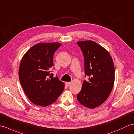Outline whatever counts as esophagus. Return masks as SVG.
<instances>
[{"label":"esophagus","mask_w":134,"mask_h":134,"mask_svg":"<svg viewBox=\"0 0 134 134\" xmlns=\"http://www.w3.org/2000/svg\"><path fill=\"white\" fill-rule=\"evenodd\" d=\"M71 83V82H65V85H66L67 86H69V85H70Z\"/></svg>","instance_id":"obj_1"}]
</instances>
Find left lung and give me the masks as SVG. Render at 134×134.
I'll return each instance as SVG.
<instances>
[{
  "mask_svg": "<svg viewBox=\"0 0 134 134\" xmlns=\"http://www.w3.org/2000/svg\"><path fill=\"white\" fill-rule=\"evenodd\" d=\"M83 52L85 80L76 97L87 108L93 109L102 104L109 97L114 85L115 67L112 57L104 48L91 40L76 42Z\"/></svg>",
  "mask_w": 134,
  "mask_h": 134,
  "instance_id": "8db88e82",
  "label": "left lung"
}]
</instances>
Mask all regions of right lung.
Returning a JSON list of instances; mask_svg holds the SVG:
<instances>
[{
  "instance_id": "1",
  "label": "right lung",
  "mask_w": 134,
  "mask_h": 134,
  "mask_svg": "<svg viewBox=\"0 0 134 134\" xmlns=\"http://www.w3.org/2000/svg\"><path fill=\"white\" fill-rule=\"evenodd\" d=\"M59 42H41L31 47L22 57L19 78L24 92L36 105L47 107L55 102L63 92L64 83L53 77L51 68Z\"/></svg>"
}]
</instances>
